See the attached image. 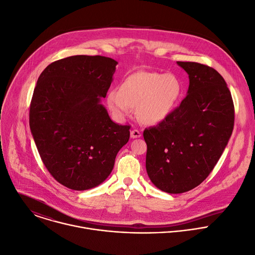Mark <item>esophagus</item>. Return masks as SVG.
Returning a JSON list of instances; mask_svg holds the SVG:
<instances>
[{"instance_id":"esophagus-1","label":"esophagus","mask_w":255,"mask_h":255,"mask_svg":"<svg viewBox=\"0 0 255 255\" xmlns=\"http://www.w3.org/2000/svg\"><path fill=\"white\" fill-rule=\"evenodd\" d=\"M139 136H141V132L138 129L133 128L132 130H130V137L131 138H136V137H139Z\"/></svg>"}]
</instances>
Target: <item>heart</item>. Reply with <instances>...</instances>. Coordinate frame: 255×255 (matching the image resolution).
Returning a JSON list of instances; mask_svg holds the SVG:
<instances>
[{
	"instance_id": "obj_1",
	"label": "heart",
	"mask_w": 255,
	"mask_h": 255,
	"mask_svg": "<svg viewBox=\"0 0 255 255\" xmlns=\"http://www.w3.org/2000/svg\"><path fill=\"white\" fill-rule=\"evenodd\" d=\"M182 83L174 74L141 71L128 76L121 90L112 89L108 105L119 118L137 108V117L145 125L164 121L174 110L182 93Z\"/></svg>"
}]
</instances>
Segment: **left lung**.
<instances>
[{"instance_id": "left-lung-1", "label": "left lung", "mask_w": 255, "mask_h": 255, "mask_svg": "<svg viewBox=\"0 0 255 255\" xmlns=\"http://www.w3.org/2000/svg\"><path fill=\"white\" fill-rule=\"evenodd\" d=\"M187 96L164 121L145 128V169L157 188L179 194L199 186L214 169L234 127V105L224 78L212 67L182 62Z\"/></svg>"}]
</instances>
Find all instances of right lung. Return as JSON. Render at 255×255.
Returning <instances> with one entry per match:
<instances>
[{"label": "right lung", "mask_w": 255, "mask_h": 255, "mask_svg": "<svg viewBox=\"0 0 255 255\" xmlns=\"http://www.w3.org/2000/svg\"><path fill=\"white\" fill-rule=\"evenodd\" d=\"M117 64L105 56L75 55L49 64L38 78L30 105L31 132L48 172L69 189L103 183L129 139L130 126L114 123L100 105Z\"/></svg>", "instance_id": "1"}]
</instances>
